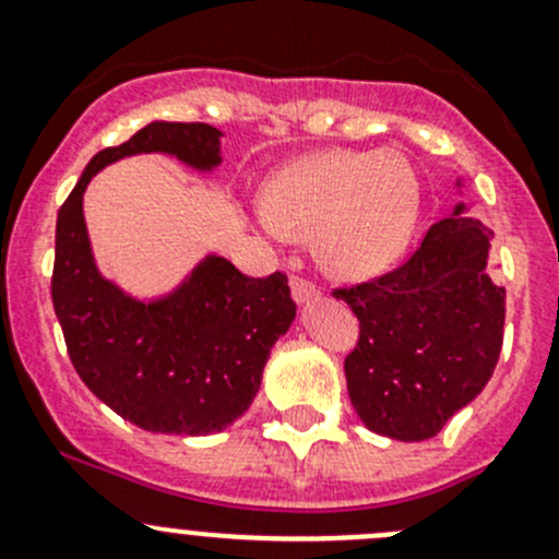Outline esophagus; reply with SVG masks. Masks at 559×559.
<instances>
[{
  "label": "esophagus",
  "instance_id": "esophagus-1",
  "mask_svg": "<svg viewBox=\"0 0 559 559\" xmlns=\"http://www.w3.org/2000/svg\"><path fill=\"white\" fill-rule=\"evenodd\" d=\"M289 286H292V297H295L300 306H302V302H311V300H316V297H319V286H316L313 281L302 278V275H292Z\"/></svg>",
  "mask_w": 559,
  "mask_h": 559
}]
</instances>
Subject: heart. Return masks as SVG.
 <instances>
[{"instance_id": "b5f03b06", "label": "heart", "mask_w": 559, "mask_h": 559, "mask_svg": "<svg viewBox=\"0 0 559 559\" xmlns=\"http://www.w3.org/2000/svg\"><path fill=\"white\" fill-rule=\"evenodd\" d=\"M419 205V175L400 151H324L270 183L259 224L278 240L316 235L332 275L368 278L403 257Z\"/></svg>"}]
</instances>
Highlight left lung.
<instances>
[{"label": "left lung", "mask_w": 559, "mask_h": 559, "mask_svg": "<svg viewBox=\"0 0 559 559\" xmlns=\"http://www.w3.org/2000/svg\"><path fill=\"white\" fill-rule=\"evenodd\" d=\"M441 218L400 267L335 289L359 319L343 370L359 419L394 441L438 436L492 379L503 346L506 289L492 270V233Z\"/></svg>", "instance_id": "obj_1"}]
</instances>
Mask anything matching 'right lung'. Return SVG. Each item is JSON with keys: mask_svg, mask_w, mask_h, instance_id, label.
<instances>
[{"mask_svg": "<svg viewBox=\"0 0 559 559\" xmlns=\"http://www.w3.org/2000/svg\"><path fill=\"white\" fill-rule=\"evenodd\" d=\"M218 138L211 123H148L88 162L56 218L50 297L67 354L107 408L151 432L211 436L246 414L270 348L295 319L289 281L251 278L207 257L173 295L132 300L94 264L83 191L110 162L151 151L211 170L222 162Z\"/></svg>", "mask_w": 559, "mask_h": 559, "instance_id": "right-lung-1", "label": "right lung"}]
</instances>
